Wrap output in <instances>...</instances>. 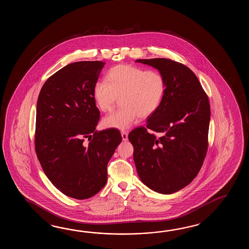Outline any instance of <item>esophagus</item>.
Returning a JSON list of instances; mask_svg holds the SVG:
<instances>
[{
  "label": "esophagus",
  "instance_id": "esophagus-1",
  "mask_svg": "<svg viewBox=\"0 0 249 249\" xmlns=\"http://www.w3.org/2000/svg\"><path fill=\"white\" fill-rule=\"evenodd\" d=\"M121 134H122V139L123 141H127L128 140V133H127L126 131H122L121 132Z\"/></svg>",
  "mask_w": 249,
  "mask_h": 249
}]
</instances>
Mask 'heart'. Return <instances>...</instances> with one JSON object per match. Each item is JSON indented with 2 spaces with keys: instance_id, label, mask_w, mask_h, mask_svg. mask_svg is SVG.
<instances>
[{
  "instance_id": "heart-1",
  "label": "heart",
  "mask_w": 249,
  "mask_h": 249,
  "mask_svg": "<svg viewBox=\"0 0 249 249\" xmlns=\"http://www.w3.org/2000/svg\"><path fill=\"white\" fill-rule=\"evenodd\" d=\"M166 90L164 75L157 70H147L135 65H117L107 71L106 81L97 82L93 99L102 112L120 107L103 118L106 128L127 129L137 117L152 116L161 106Z\"/></svg>"
}]
</instances>
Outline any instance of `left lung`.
Returning <instances> with one entry per match:
<instances>
[{
    "label": "left lung",
    "instance_id": "obj_1",
    "mask_svg": "<svg viewBox=\"0 0 249 249\" xmlns=\"http://www.w3.org/2000/svg\"><path fill=\"white\" fill-rule=\"evenodd\" d=\"M135 61L159 69L166 90L146 126L136 127L128 135L134 163L145 185L172 194L189 185L201 169L208 148L209 100L196 74L185 65L170 58Z\"/></svg>",
    "mask_w": 249,
    "mask_h": 249
}]
</instances>
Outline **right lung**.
Listing matches in <instances>:
<instances>
[{
  "label": "right lung",
  "instance_id": "1",
  "mask_svg": "<svg viewBox=\"0 0 249 249\" xmlns=\"http://www.w3.org/2000/svg\"><path fill=\"white\" fill-rule=\"evenodd\" d=\"M105 63L78 61L59 69L38 97L35 148L48 179L75 199L106 185L107 163L122 141L116 128L96 131L101 113L93 87ZM85 138L90 141L87 146Z\"/></svg>",
  "mask_w": 249,
  "mask_h": 249
}]
</instances>
